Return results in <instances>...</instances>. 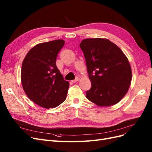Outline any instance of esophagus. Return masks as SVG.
Here are the masks:
<instances>
[{"label":"esophagus","mask_w":152,"mask_h":152,"mask_svg":"<svg viewBox=\"0 0 152 152\" xmlns=\"http://www.w3.org/2000/svg\"><path fill=\"white\" fill-rule=\"evenodd\" d=\"M79 77H76V79H74V80H72V82H73V83H75V82H77V81H79Z\"/></svg>","instance_id":"34e87169"}]
</instances>
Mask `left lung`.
I'll return each mask as SVG.
<instances>
[{
	"instance_id": "obj_1",
	"label": "left lung",
	"mask_w": 152,
	"mask_h": 152,
	"mask_svg": "<svg viewBox=\"0 0 152 152\" xmlns=\"http://www.w3.org/2000/svg\"><path fill=\"white\" fill-rule=\"evenodd\" d=\"M80 48L84 53L91 88L86 98L99 107L118 103L127 93L132 72L122 50L107 39H86Z\"/></svg>"
}]
</instances>
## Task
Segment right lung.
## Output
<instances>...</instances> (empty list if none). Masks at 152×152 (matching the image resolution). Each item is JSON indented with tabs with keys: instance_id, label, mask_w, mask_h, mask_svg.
Masks as SVG:
<instances>
[{
	"instance_id": "obj_1",
	"label": "right lung",
	"mask_w": 152,
	"mask_h": 152,
	"mask_svg": "<svg viewBox=\"0 0 152 152\" xmlns=\"http://www.w3.org/2000/svg\"><path fill=\"white\" fill-rule=\"evenodd\" d=\"M63 40L40 43L31 48L22 63L21 80L28 98L40 107L55 108L65 100L69 82L64 80L56 61Z\"/></svg>"
}]
</instances>
